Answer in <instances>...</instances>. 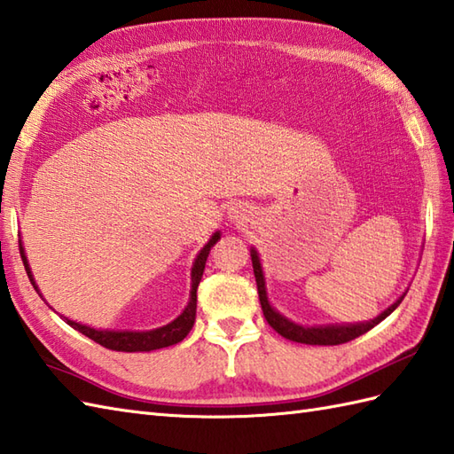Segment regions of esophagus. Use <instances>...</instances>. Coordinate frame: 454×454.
Wrapping results in <instances>:
<instances>
[{"label": "esophagus", "mask_w": 454, "mask_h": 454, "mask_svg": "<svg viewBox=\"0 0 454 454\" xmlns=\"http://www.w3.org/2000/svg\"><path fill=\"white\" fill-rule=\"evenodd\" d=\"M245 207L243 206H233L229 209V217L233 219V221H240V219H245Z\"/></svg>", "instance_id": "obj_1"}]
</instances>
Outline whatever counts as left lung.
Here are the masks:
<instances>
[{
    "instance_id": "obj_1",
    "label": "left lung",
    "mask_w": 454,
    "mask_h": 454,
    "mask_svg": "<svg viewBox=\"0 0 454 454\" xmlns=\"http://www.w3.org/2000/svg\"><path fill=\"white\" fill-rule=\"evenodd\" d=\"M250 258H253V268H254V278H256V286H258V297H260V305L262 310H264V317L268 320V325L274 328L278 334L291 341H299V344H309V346H338V344H346L349 340H356L357 336L365 334L372 326H377L380 320H385L392 310H395L404 295L396 299V303H392L388 309L380 312L379 317L367 322H356V325H326V326H301L297 322L286 318L284 315L270 305L268 294H266V279H264V271H262L260 264V256L256 253V248H250Z\"/></svg>"
}]
</instances>
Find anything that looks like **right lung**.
I'll return each mask as SVG.
<instances>
[{
	"instance_id": "add662e5",
	"label": "right lung",
	"mask_w": 454,
	"mask_h": 454,
	"mask_svg": "<svg viewBox=\"0 0 454 454\" xmlns=\"http://www.w3.org/2000/svg\"><path fill=\"white\" fill-rule=\"evenodd\" d=\"M221 239L219 231H215L211 239L207 240V245L200 250L196 260H194V266H192V289H190V301L188 305L184 307V310L180 312V315L173 320L168 322V325L155 328V330H97V328H90L82 325V322H75V320H69L64 318L69 326L75 328L77 332H82L83 336L90 338L97 344H100L103 348L108 349H114V351H153V349H160V348H168L173 344H178V341H183L188 332L192 330L194 326V320H196V301H198V286H200V279L204 276V268H206V260L211 247H214L217 240ZM19 253H21L23 258V264L27 270V276L30 279V284L38 291L36 281L33 278V271L28 268V260L25 256V248L23 243L19 240ZM40 294V291H38ZM43 297V295H40Z\"/></svg>"
}]
</instances>
